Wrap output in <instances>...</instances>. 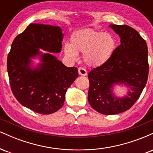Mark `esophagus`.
<instances>
[{
  "label": "esophagus",
  "mask_w": 153,
  "mask_h": 153,
  "mask_svg": "<svg viewBox=\"0 0 153 153\" xmlns=\"http://www.w3.org/2000/svg\"><path fill=\"white\" fill-rule=\"evenodd\" d=\"M78 73H79V75H86L87 71L85 68H81V67H80V68H78Z\"/></svg>",
  "instance_id": "obj_1"
}]
</instances>
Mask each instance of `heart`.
Instances as JSON below:
<instances>
[{
    "instance_id": "1",
    "label": "heart",
    "mask_w": 153,
    "mask_h": 153,
    "mask_svg": "<svg viewBox=\"0 0 153 153\" xmlns=\"http://www.w3.org/2000/svg\"><path fill=\"white\" fill-rule=\"evenodd\" d=\"M116 47L117 42L112 34L85 29L72 35L71 45H65L64 52L73 60L78 58V52H82V59L88 65L99 67L111 57Z\"/></svg>"
}]
</instances>
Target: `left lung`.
<instances>
[{"label":"left lung","instance_id":"8db88e82","mask_svg":"<svg viewBox=\"0 0 153 153\" xmlns=\"http://www.w3.org/2000/svg\"><path fill=\"white\" fill-rule=\"evenodd\" d=\"M119 34L121 45L102 65L92 69L88 75V100L96 111L112 115L131 108L143 92L148 78L147 43L134 29L127 25L111 24ZM114 84H124L131 91L124 97H116L112 89Z\"/></svg>","mask_w":153,"mask_h":153}]
</instances>
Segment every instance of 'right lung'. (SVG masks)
Instances as JSON below:
<instances>
[{
	"label": "right lung",
	"mask_w": 153,
	"mask_h": 153,
	"mask_svg": "<svg viewBox=\"0 0 153 153\" xmlns=\"http://www.w3.org/2000/svg\"><path fill=\"white\" fill-rule=\"evenodd\" d=\"M63 34L59 26L30 24L13 40L7 58L12 93L22 106L41 114L54 113L63 106L68 88L78 77V68H68L51 53L62 50ZM39 55L42 63L30 66Z\"/></svg>",
	"instance_id": "add662e5"
}]
</instances>
